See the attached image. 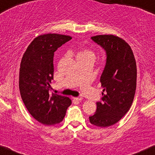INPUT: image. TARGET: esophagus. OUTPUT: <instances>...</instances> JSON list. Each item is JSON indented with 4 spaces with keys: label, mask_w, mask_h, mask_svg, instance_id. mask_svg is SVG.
I'll return each mask as SVG.
<instances>
[{
    "label": "esophagus",
    "mask_w": 155,
    "mask_h": 155,
    "mask_svg": "<svg viewBox=\"0 0 155 155\" xmlns=\"http://www.w3.org/2000/svg\"><path fill=\"white\" fill-rule=\"evenodd\" d=\"M73 99L75 100H78V101H81L83 100V97H73Z\"/></svg>",
    "instance_id": "esophagus-1"
}]
</instances>
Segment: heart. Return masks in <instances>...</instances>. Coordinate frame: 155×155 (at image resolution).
Returning <instances> with one entry per match:
<instances>
[{
    "label": "heart",
    "instance_id": "heart-1",
    "mask_svg": "<svg viewBox=\"0 0 155 155\" xmlns=\"http://www.w3.org/2000/svg\"><path fill=\"white\" fill-rule=\"evenodd\" d=\"M76 58L78 59H82V58H94V54L91 50L88 49V48H82L79 50L77 53Z\"/></svg>",
    "mask_w": 155,
    "mask_h": 155
}]
</instances>
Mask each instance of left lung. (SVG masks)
Returning <instances> with one entry per match:
<instances>
[{
	"instance_id": "1",
	"label": "left lung",
	"mask_w": 155,
	"mask_h": 155,
	"mask_svg": "<svg viewBox=\"0 0 155 155\" xmlns=\"http://www.w3.org/2000/svg\"><path fill=\"white\" fill-rule=\"evenodd\" d=\"M91 39L106 52V64L100 78L103 88L97 110L89 116L94 126L107 127L116 124L130 110L136 89L137 67L131 48L114 35H97Z\"/></svg>"
}]
</instances>
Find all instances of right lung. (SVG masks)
Returning a JSON list of instances; mask_svg holds the SVG:
<instances>
[{
	"label": "right lung",
	"instance_id": "1",
	"mask_svg": "<svg viewBox=\"0 0 155 155\" xmlns=\"http://www.w3.org/2000/svg\"><path fill=\"white\" fill-rule=\"evenodd\" d=\"M72 37L58 34L40 35L26 49L19 75L22 100L30 114L45 125L60 123L72 100L67 97L49 94L53 80L54 52Z\"/></svg>",
	"mask_w": 155,
	"mask_h": 155
}]
</instances>
